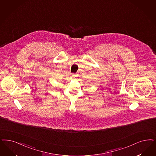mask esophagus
Here are the masks:
<instances>
[{
  "instance_id": "obj_1",
  "label": "esophagus",
  "mask_w": 156,
  "mask_h": 156,
  "mask_svg": "<svg viewBox=\"0 0 156 156\" xmlns=\"http://www.w3.org/2000/svg\"><path fill=\"white\" fill-rule=\"evenodd\" d=\"M72 76H75V74H72Z\"/></svg>"
}]
</instances>
